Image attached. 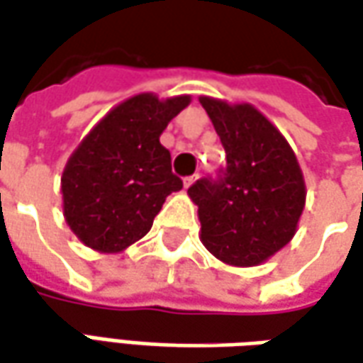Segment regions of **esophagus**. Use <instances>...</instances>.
<instances>
[{
	"mask_svg": "<svg viewBox=\"0 0 363 363\" xmlns=\"http://www.w3.org/2000/svg\"><path fill=\"white\" fill-rule=\"evenodd\" d=\"M196 179H197V176L186 177V179H184V187H186V189H189V187H191V186H194V184H196Z\"/></svg>",
	"mask_w": 363,
	"mask_h": 363,
	"instance_id": "1",
	"label": "esophagus"
}]
</instances>
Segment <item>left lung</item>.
Returning a JSON list of instances; mask_svg holds the SVG:
<instances>
[{"mask_svg":"<svg viewBox=\"0 0 363 363\" xmlns=\"http://www.w3.org/2000/svg\"><path fill=\"white\" fill-rule=\"evenodd\" d=\"M227 154L219 182L187 189L197 206L201 243L225 264L257 267L279 253L298 229L306 184L281 130L249 102L199 96Z\"/></svg>","mask_w":363,"mask_h":363,"instance_id":"1","label":"left lung"}]
</instances>
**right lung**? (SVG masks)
<instances>
[{"instance_id": "1", "label": "right lung", "mask_w": 363, "mask_h": 363, "mask_svg": "<svg viewBox=\"0 0 363 363\" xmlns=\"http://www.w3.org/2000/svg\"><path fill=\"white\" fill-rule=\"evenodd\" d=\"M189 102V94H134L108 110L69 156L62 215L84 247L104 255L128 249L152 229L166 197L184 187L160 136Z\"/></svg>"}]
</instances>
